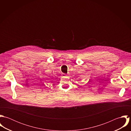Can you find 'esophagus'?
Listing matches in <instances>:
<instances>
[{
	"label": "esophagus",
	"instance_id": "obj_1",
	"mask_svg": "<svg viewBox=\"0 0 131 131\" xmlns=\"http://www.w3.org/2000/svg\"><path fill=\"white\" fill-rule=\"evenodd\" d=\"M63 75H64V76H67V75H65V74H63Z\"/></svg>",
	"mask_w": 131,
	"mask_h": 131
}]
</instances>
